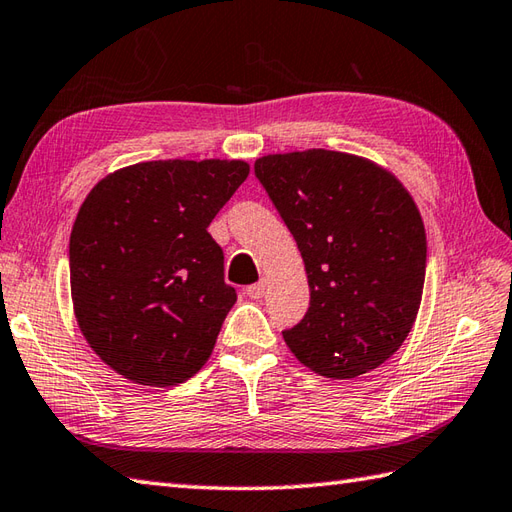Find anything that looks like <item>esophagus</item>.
I'll list each match as a JSON object with an SVG mask.
<instances>
[{"label": "esophagus", "mask_w": 512, "mask_h": 512, "mask_svg": "<svg viewBox=\"0 0 512 512\" xmlns=\"http://www.w3.org/2000/svg\"><path fill=\"white\" fill-rule=\"evenodd\" d=\"M264 292H266V284H264V281H259V284H253V286L246 288V295H248L250 299H262Z\"/></svg>", "instance_id": "obj_1"}]
</instances>
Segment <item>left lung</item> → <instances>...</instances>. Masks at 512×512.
I'll return each instance as SVG.
<instances>
[{"instance_id":"obj_1","label":"left lung","mask_w":512,"mask_h":512,"mask_svg":"<svg viewBox=\"0 0 512 512\" xmlns=\"http://www.w3.org/2000/svg\"><path fill=\"white\" fill-rule=\"evenodd\" d=\"M306 264L310 308L284 339L328 378L385 363L411 332L427 270L416 202L389 171L341 151L310 149L255 162Z\"/></svg>"}]
</instances>
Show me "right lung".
<instances>
[{
    "label": "right lung",
    "instance_id": "add662e5",
    "mask_svg": "<svg viewBox=\"0 0 512 512\" xmlns=\"http://www.w3.org/2000/svg\"><path fill=\"white\" fill-rule=\"evenodd\" d=\"M242 160H151L103 178L70 235L79 328L140 385L184 383L209 361L237 292L206 231L248 176Z\"/></svg>",
    "mask_w": 512,
    "mask_h": 512
}]
</instances>
